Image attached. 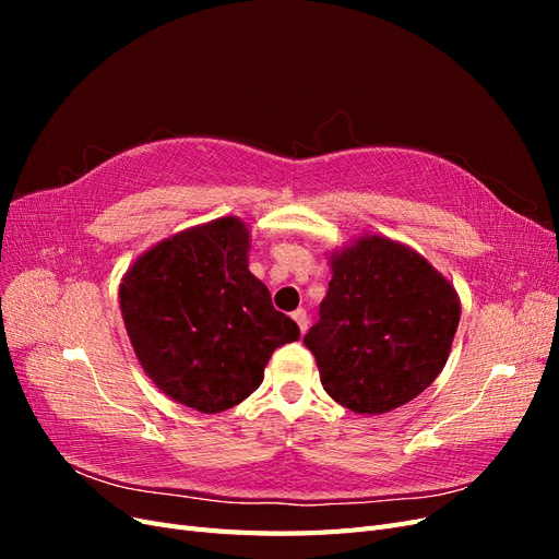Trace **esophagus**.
Returning <instances> with one entry per match:
<instances>
[{
	"label": "esophagus",
	"instance_id": "34e87169",
	"mask_svg": "<svg viewBox=\"0 0 559 559\" xmlns=\"http://www.w3.org/2000/svg\"><path fill=\"white\" fill-rule=\"evenodd\" d=\"M292 317H294V321H296V324H298L300 333H306V331H308V324H310V321H308V312L302 310V308H298V310H296Z\"/></svg>",
	"mask_w": 559,
	"mask_h": 559
}]
</instances>
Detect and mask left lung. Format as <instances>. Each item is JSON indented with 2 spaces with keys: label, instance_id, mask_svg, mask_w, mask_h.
Returning <instances> with one entry per match:
<instances>
[{
  "label": "left lung",
  "instance_id": "1",
  "mask_svg": "<svg viewBox=\"0 0 559 559\" xmlns=\"http://www.w3.org/2000/svg\"><path fill=\"white\" fill-rule=\"evenodd\" d=\"M319 321L302 337L326 394L359 415L401 408L441 376L462 302L413 247L364 233L333 249Z\"/></svg>",
  "mask_w": 559,
  "mask_h": 559
}]
</instances>
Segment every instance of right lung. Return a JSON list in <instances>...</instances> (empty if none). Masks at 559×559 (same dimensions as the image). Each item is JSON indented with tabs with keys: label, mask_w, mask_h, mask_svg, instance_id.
<instances>
[{
	"label": "right lung",
	"mask_w": 559,
	"mask_h": 559,
	"mask_svg": "<svg viewBox=\"0 0 559 559\" xmlns=\"http://www.w3.org/2000/svg\"><path fill=\"white\" fill-rule=\"evenodd\" d=\"M249 242L242 218H214L140 253L118 286L144 373L165 396L205 415L257 392L273 352L300 335L249 273Z\"/></svg>",
	"instance_id": "obj_1"
}]
</instances>
